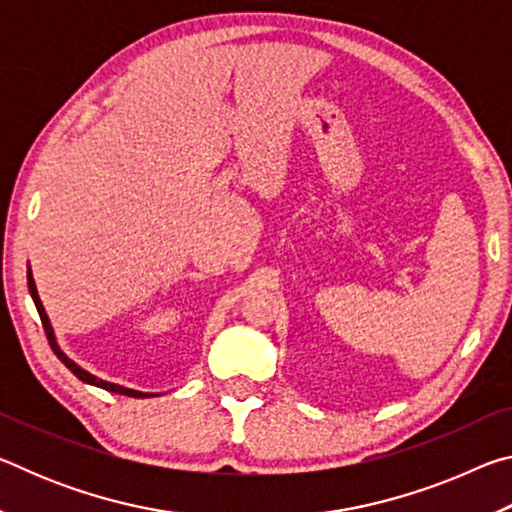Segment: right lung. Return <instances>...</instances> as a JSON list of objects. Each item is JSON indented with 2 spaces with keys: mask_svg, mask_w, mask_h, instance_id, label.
<instances>
[{
  "mask_svg": "<svg viewBox=\"0 0 512 512\" xmlns=\"http://www.w3.org/2000/svg\"><path fill=\"white\" fill-rule=\"evenodd\" d=\"M29 291H31V298H33V302H36V309H38V314H40V320H42V327H45V334H47V341H49V345H51V350H54V354L56 357L65 363V366L74 372L76 377H79L81 381H85V384H92V386H99V388H103V391H110V393H119V395H128V397H153L155 393H140V391H133V388H124V386H119V384H110V381H103V379H99V377H94V375H90L88 370H83L79 363H74L72 359L67 357V354L58 348V343H56V336H54V329H51V323H49V318H47V314H45V307H42V302H40V296H38V289H36V282H33V275H31V268H29Z\"/></svg>",
  "mask_w": 512,
  "mask_h": 512,
  "instance_id": "1",
  "label": "right lung"
}]
</instances>
